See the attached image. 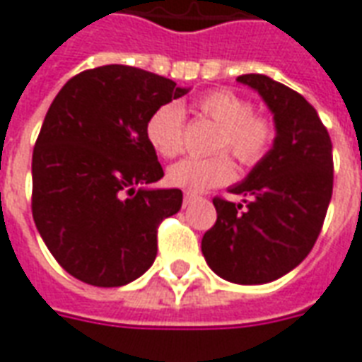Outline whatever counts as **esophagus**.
Wrapping results in <instances>:
<instances>
[{"mask_svg": "<svg viewBox=\"0 0 362 362\" xmlns=\"http://www.w3.org/2000/svg\"><path fill=\"white\" fill-rule=\"evenodd\" d=\"M197 199H199V197L194 193H185V197H183V206H189V204L193 201H197Z\"/></svg>", "mask_w": 362, "mask_h": 362, "instance_id": "esophagus-1", "label": "esophagus"}]
</instances>
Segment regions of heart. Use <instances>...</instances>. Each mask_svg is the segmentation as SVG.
<instances>
[{"label":"heart","instance_id":"1","mask_svg":"<svg viewBox=\"0 0 362 362\" xmlns=\"http://www.w3.org/2000/svg\"><path fill=\"white\" fill-rule=\"evenodd\" d=\"M202 117L220 124L216 150H230L245 168H253L263 160L275 142V122L259 115L253 103L232 89H214L197 101ZM146 138L152 150L161 158H175L185 142V112L177 103L158 107L146 122ZM235 173L234 161L228 152L209 158L191 156L173 163L168 171V181L173 187L191 193L224 185Z\"/></svg>","mask_w":362,"mask_h":362}]
</instances>
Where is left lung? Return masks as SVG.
<instances>
[{
    "label": "left lung",
    "mask_w": 362,
    "mask_h": 362,
    "mask_svg": "<svg viewBox=\"0 0 362 362\" xmlns=\"http://www.w3.org/2000/svg\"><path fill=\"white\" fill-rule=\"evenodd\" d=\"M275 115L271 152L230 193L214 197L216 224L202 235V255L218 276L235 284H263L300 265L324 226L333 193V156L316 109L291 87L261 74H243Z\"/></svg>",
    "instance_id": "1"
}]
</instances>
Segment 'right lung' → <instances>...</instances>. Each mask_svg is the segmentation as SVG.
<instances>
[{"label": "right lung", "mask_w": 362, "mask_h": 362, "mask_svg": "<svg viewBox=\"0 0 362 362\" xmlns=\"http://www.w3.org/2000/svg\"><path fill=\"white\" fill-rule=\"evenodd\" d=\"M187 89L132 68L86 70L60 89L33 150V218L54 259L93 286L144 275L158 226L181 209L179 189H138L163 177L146 122Z\"/></svg>", "instance_id": "obj_1"}]
</instances>
